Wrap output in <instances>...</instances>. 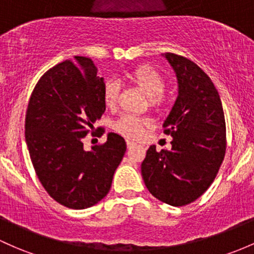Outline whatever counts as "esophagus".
I'll return each mask as SVG.
<instances>
[{"label":"esophagus","instance_id":"esophagus-1","mask_svg":"<svg viewBox=\"0 0 254 254\" xmlns=\"http://www.w3.org/2000/svg\"><path fill=\"white\" fill-rule=\"evenodd\" d=\"M135 146H138L137 143H134V141H130V140H127V148L128 149H134Z\"/></svg>","mask_w":254,"mask_h":254}]
</instances>
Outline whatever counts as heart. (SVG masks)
I'll list each match as a JSON object with an SVG mask.
<instances>
[{
	"instance_id": "obj_1",
	"label": "heart",
	"mask_w": 254,
	"mask_h": 254,
	"mask_svg": "<svg viewBox=\"0 0 254 254\" xmlns=\"http://www.w3.org/2000/svg\"><path fill=\"white\" fill-rule=\"evenodd\" d=\"M129 78L141 91L150 98V104L154 108H160L163 104L161 95L166 89V82L162 76L150 66H140L129 73ZM120 84L116 81H108L104 86V102L109 108L116 105L119 98ZM150 125L149 120L134 115H122L114 125L116 132L130 139H139L143 135L144 129Z\"/></svg>"
}]
</instances>
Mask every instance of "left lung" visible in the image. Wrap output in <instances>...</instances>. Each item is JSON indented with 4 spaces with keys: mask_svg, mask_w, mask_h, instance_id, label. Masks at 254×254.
<instances>
[{
    "mask_svg": "<svg viewBox=\"0 0 254 254\" xmlns=\"http://www.w3.org/2000/svg\"><path fill=\"white\" fill-rule=\"evenodd\" d=\"M177 77L178 95L163 122L172 149L151 145L141 176L151 195L171 206L200 197L214 181L226 149L222 100L213 82L195 63L173 53L162 54Z\"/></svg>",
    "mask_w": 254,
    "mask_h": 254,
    "instance_id": "left-lung-1",
    "label": "left lung"
}]
</instances>
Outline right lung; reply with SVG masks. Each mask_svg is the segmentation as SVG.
I'll use <instances>...</instances> for the list:
<instances>
[{
	"instance_id": "right-lung-1",
	"label": "right lung",
	"mask_w": 254,
	"mask_h": 254,
	"mask_svg": "<svg viewBox=\"0 0 254 254\" xmlns=\"http://www.w3.org/2000/svg\"><path fill=\"white\" fill-rule=\"evenodd\" d=\"M92 59L73 57L48 70L35 87L25 119V140L41 184L73 209L104 198L126 141L108 133L103 145L84 150L82 138L105 111L104 80Z\"/></svg>"
}]
</instances>
